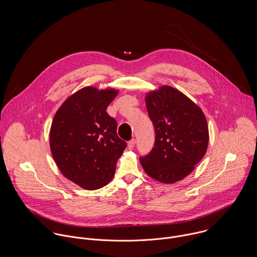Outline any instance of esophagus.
<instances>
[{"label": "esophagus", "instance_id": "1", "mask_svg": "<svg viewBox=\"0 0 257 257\" xmlns=\"http://www.w3.org/2000/svg\"><path fill=\"white\" fill-rule=\"evenodd\" d=\"M135 146H136V140H132V141H130L128 144H127V148L132 150V149H134Z\"/></svg>", "mask_w": 257, "mask_h": 257}]
</instances>
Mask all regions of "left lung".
I'll use <instances>...</instances> for the list:
<instances>
[{
  "label": "left lung",
  "mask_w": 257,
  "mask_h": 257,
  "mask_svg": "<svg viewBox=\"0 0 257 257\" xmlns=\"http://www.w3.org/2000/svg\"><path fill=\"white\" fill-rule=\"evenodd\" d=\"M146 103L155 142L151 151L140 157L141 163L147 175L159 182L182 180L207 151L206 116L194 102L170 86L148 93Z\"/></svg>",
  "instance_id": "1"
}]
</instances>
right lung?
<instances>
[{
	"instance_id": "add662e5",
	"label": "right lung",
	"mask_w": 257,
	"mask_h": 257,
	"mask_svg": "<svg viewBox=\"0 0 257 257\" xmlns=\"http://www.w3.org/2000/svg\"><path fill=\"white\" fill-rule=\"evenodd\" d=\"M118 91L85 87L56 111L50 128L52 156L61 173L86 190L106 186L126 143L116 135V120L106 111Z\"/></svg>"
}]
</instances>
